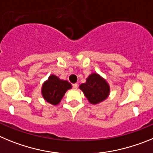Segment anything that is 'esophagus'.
Listing matches in <instances>:
<instances>
[{
	"label": "esophagus",
	"instance_id": "esophagus-1",
	"mask_svg": "<svg viewBox=\"0 0 153 153\" xmlns=\"http://www.w3.org/2000/svg\"><path fill=\"white\" fill-rule=\"evenodd\" d=\"M73 85V88H75V89L78 88V84H77V83H75V84H73V85Z\"/></svg>",
	"mask_w": 153,
	"mask_h": 153
}]
</instances>
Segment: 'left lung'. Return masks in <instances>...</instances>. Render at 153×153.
I'll return each instance as SVG.
<instances>
[{
	"label": "left lung",
	"instance_id": "1",
	"mask_svg": "<svg viewBox=\"0 0 153 153\" xmlns=\"http://www.w3.org/2000/svg\"><path fill=\"white\" fill-rule=\"evenodd\" d=\"M88 102L97 104L103 102L109 97L111 87L105 78L99 74L93 72L86 78V82L79 85Z\"/></svg>",
	"mask_w": 153,
	"mask_h": 153
}]
</instances>
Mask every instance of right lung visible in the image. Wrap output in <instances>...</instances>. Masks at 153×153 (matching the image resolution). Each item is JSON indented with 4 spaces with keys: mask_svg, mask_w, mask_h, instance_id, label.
<instances>
[{
    "mask_svg": "<svg viewBox=\"0 0 153 153\" xmlns=\"http://www.w3.org/2000/svg\"><path fill=\"white\" fill-rule=\"evenodd\" d=\"M72 88L67 80L60 79L55 75H50L42 83L41 94L46 102L52 105H57L61 102L65 94Z\"/></svg>",
    "mask_w": 153,
    "mask_h": 153,
    "instance_id": "obj_1",
    "label": "right lung"
}]
</instances>
